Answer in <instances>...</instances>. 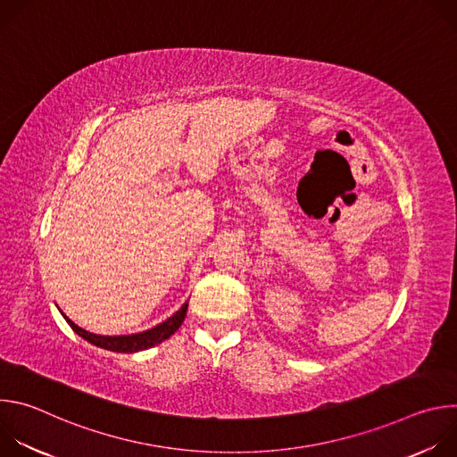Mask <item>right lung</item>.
Returning a JSON list of instances; mask_svg holds the SVG:
<instances>
[{
	"label": "right lung",
	"mask_w": 457,
	"mask_h": 457,
	"mask_svg": "<svg viewBox=\"0 0 457 457\" xmlns=\"http://www.w3.org/2000/svg\"><path fill=\"white\" fill-rule=\"evenodd\" d=\"M186 311H187V302L173 316H170L162 323L155 325L154 329H148V331H143V333H137V335H129V337H99V335H94V333H88V331L81 329L79 325H76L67 316H64V320L69 321L71 328L81 338H85L87 342H90L97 347H103V349H108V351H113V353H137V351L150 349V347L168 340L180 328V323L184 321V316H186Z\"/></svg>",
	"instance_id": "1"
}]
</instances>
